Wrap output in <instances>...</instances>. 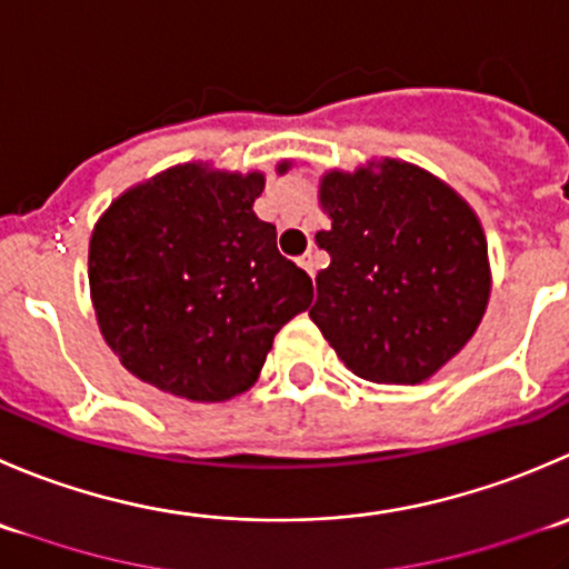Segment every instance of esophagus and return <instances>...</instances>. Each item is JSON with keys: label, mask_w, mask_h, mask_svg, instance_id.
I'll use <instances>...</instances> for the list:
<instances>
[{"label": "esophagus", "mask_w": 569, "mask_h": 569, "mask_svg": "<svg viewBox=\"0 0 569 569\" xmlns=\"http://www.w3.org/2000/svg\"><path fill=\"white\" fill-rule=\"evenodd\" d=\"M297 263H300V267L306 269V272L311 274V278H313V274H317V252H311V250H308L306 256H300V258H297Z\"/></svg>", "instance_id": "34e87169"}]
</instances>
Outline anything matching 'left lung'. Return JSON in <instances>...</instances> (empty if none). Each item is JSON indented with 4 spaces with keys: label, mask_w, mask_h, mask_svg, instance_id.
<instances>
[{
    "label": "left lung",
    "mask_w": 569,
    "mask_h": 569,
    "mask_svg": "<svg viewBox=\"0 0 569 569\" xmlns=\"http://www.w3.org/2000/svg\"><path fill=\"white\" fill-rule=\"evenodd\" d=\"M330 228L317 244L308 317L347 369L375 383H419L476 333L489 302L487 239L465 200L411 163L330 172Z\"/></svg>",
    "instance_id": "left-lung-1"
}]
</instances>
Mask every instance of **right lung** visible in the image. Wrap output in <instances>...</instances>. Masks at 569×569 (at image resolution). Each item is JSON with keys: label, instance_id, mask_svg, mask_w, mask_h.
<instances>
[{"label": "right lung", "instance_id": "1", "mask_svg": "<svg viewBox=\"0 0 569 569\" xmlns=\"http://www.w3.org/2000/svg\"><path fill=\"white\" fill-rule=\"evenodd\" d=\"M286 163L280 167V172ZM263 174L178 167L127 191L88 250L97 322L144 383L219 402L256 383L272 339L313 300L252 213Z\"/></svg>", "mask_w": 569, "mask_h": 569}]
</instances>
